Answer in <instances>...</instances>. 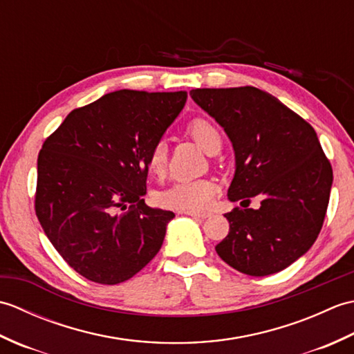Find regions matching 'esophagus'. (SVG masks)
<instances>
[{
  "label": "esophagus",
  "mask_w": 354,
  "mask_h": 354,
  "mask_svg": "<svg viewBox=\"0 0 354 354\" xmlns=\"http://www.w3.org/2000/svg\"><path fill=\"white\" fill-rule=\"evenodd\" d=\"M187 216H192V217H198V219H207V217L212 216V213L208 212H184Z\"/></svg>",
  "instance_id": "obj_1"
}]
</instances>
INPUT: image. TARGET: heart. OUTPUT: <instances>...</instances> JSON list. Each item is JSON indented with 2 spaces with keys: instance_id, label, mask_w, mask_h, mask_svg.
I'll use <instances>...</instances> for the list:
<instances>
[{
  "instance_id": "1",
  "label": "heart",
  "mask_w": 354,
  "mask_h": 354,
  "mask_svg": "<svg viewBox=\"0 0 354 354\" xmlns=\"http://www.w3.org/2000/svg\"><path fill=\"white\" fill-rule=\"evenodd\" d=\"M187 133L208 155H214L221 150V133L217 127L205 118H194L187 126ZM146 165L149 173H152V175H162L165 165H167V147H165L164 141L155 142L153 147L150 149ZM216 192V184L208 181V179H178L167 189L158 193L156 201L164 208L196 212V209L205 208L212 202Z\"/></svg>"
}]
</instances>
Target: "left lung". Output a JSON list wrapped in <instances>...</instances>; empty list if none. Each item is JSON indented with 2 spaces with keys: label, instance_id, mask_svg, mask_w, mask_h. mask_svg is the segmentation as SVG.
<instances>
[{
  "label": "left lung",
  "instance_id": "8db88e82",
  "mask_svg": "<svg viewBox=\"0 0 354 354\" xmlns=\"http://www.w3.org/2000/svg\"><path fill=\"white\" fill-rule=\"evenodd\" d=\"M190 95L232 142L228 199H261L259 209L237 207L225 214L230 232L216 252L246 275L280 272L310 250L326 217L333 170L317 132L259 88H198Z\"/></svg>",
  "mask_w": 354,
  "mask_h": 354
}]
</instances>
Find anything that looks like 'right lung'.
I'll return each mask as SVG.
<instances>
[{"label":"right lung","instance_id":"obj_1","mask_svg":"<svg viewBox=\"0 0 354 354\" xmlns=\"http://www.w3.org/2000/svg\"><path fill=\"white\" fill-rule=\"evenodd\" d=\"M185 91L120 89L71 111L37 156L35 209L62 259L100 284L129 280L161 250L171 212L146 205V160Z\"/></svg>","mask_w":354,"mask_h":354}]
</instances>
